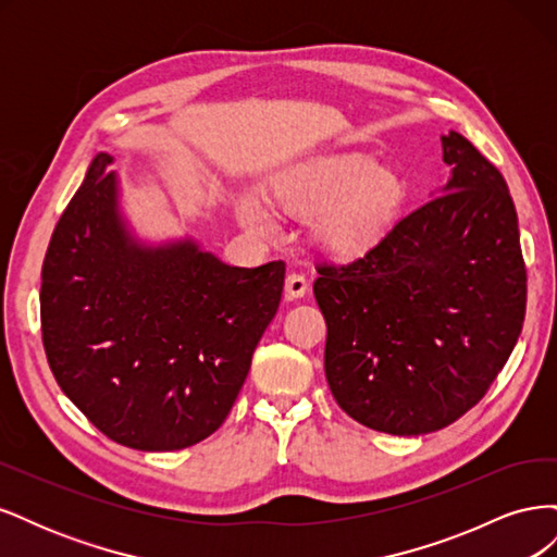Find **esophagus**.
<instances>
[{
  "mask_svg": "<svg viewBox=\"0 0 557 557\" xmlns=\"http://www.w3.org/2000/svg\"><path fill=\"white\" fill-rule=\"evenodd\" d=\"M309 293V281L307 276L301 274H288V278H285V295H288V299H299L305 297Z\"/></svg>",
  "mask_w": 557,
  "mask_h": 557,
  "instance_id": "obj_1",
  "label": "esophagus"
}]
</instances>
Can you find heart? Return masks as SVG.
Segmentation results:
<instances>
[{"label":"heart","instance_id":"b5f03b06","mask_svg":"<svg viewBox=\"0 0 557 557\" xmlns=\"http://www.w3.org/2000/svg\"><path fill=\"white\" fill-rule=\"evenodd\" d=\"M272 207L311 221V237L320 250L339 260H356L374 250L397 225L407 205V181L393 166L379 164L369 153H336L299 162L278 172L267 188ZM242 223L272 234L274 221L262 201L242 197Z\"/></svg>","mask_w":557,"mask_h":557}]
</instances>
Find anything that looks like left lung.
Here are the masks:
<instances>
[{
  "label": "left lung",
  "instance_id": "left-lung-1",
  "mask_svg": "<svg viewBox=\"0 0 557 557\" xmlns=\"http://www.w3.org/2000/svg\"><path fill=\"white\" fill-rule=\"evenodd\" d=\"M450 178L367 256L318 267L325 376L358 423L416 436L467 413L507 364L528 278L507 181L462 134L442 137Z\"/></svg>",
  "mask_w": 557,
  "mask_h": 557
}]
</instances>
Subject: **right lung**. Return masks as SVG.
Segmentation results:
<instances>
[{"label": "right lung", "instance_id": "1", "mask_svg": "<svg viewBox=\"0 0 557 557\" xmlns=\"http://www.w3.org/2000/svg\"><path fill=\"white\" fill-rule=\"evenodd\" d=\"M97 153L50 237L41 332L62 393L109 440L181 450L223 425L276 315L285 264L230 267L183 237L148 244Z\"/></svg>", "mask_w": 557, "mask_h": 557}]
</instances>
